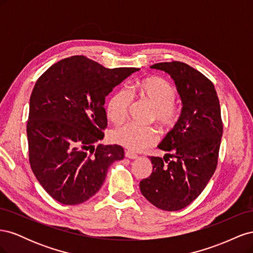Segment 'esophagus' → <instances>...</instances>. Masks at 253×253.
Masks as SVG:
<instances>
[{
  "label": "esophagus",
  "mask_w": 253,
  "mask_h": 253,
  "mask_svg": "<svg viewBox=\"0 0 253 253\" xmlns=\"http://www.w3.org/2000/svg\"><path fill=\"white\" fill-rule=\"evenodd\" d=\"M125 155H126V158H129V159H137V158H138V155H136V154H134L133 152H129V151H126Z\"/></svg>",
  "instance_id": "obj_1"
}]
</instances>
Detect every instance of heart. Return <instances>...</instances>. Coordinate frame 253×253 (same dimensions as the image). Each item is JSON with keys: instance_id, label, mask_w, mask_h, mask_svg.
<instances>
[{"instance_id": "b5f03b06", "label": "heart", "mask_w": 253, "mask_h": 253, "mask_svg": "<svg viewBox=\"0 0 253 253\" xmlns=\"http://www.w3.org/2000/svg\"><path fill=\"white\" fill-rule=\"evenodd\" d=\"M138 96L154 108L152 119L166 129L177 124L180 110L174 102L176 89L170 82L159 77H151L138 82L131 89H120L115 93L108 103L106 114L114 124H121L127 116L132 105V96ZM112 140L134 152L142 151L155 144L158 135L154 127L126 124L116 127L111 134Z\"/></svg>"}]
</instances>
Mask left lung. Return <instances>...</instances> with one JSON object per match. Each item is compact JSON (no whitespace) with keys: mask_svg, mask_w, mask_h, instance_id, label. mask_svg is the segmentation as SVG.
I'll use <instances>...</instances> for the list:
<instances>
[{"mask_svg":"<svg viewBox=\"0 0 253 253\" xmlns=\"http://www.w3.org/2000/svg\"><path fill=\"white\" fill-rule=\"evenodd\" d=\"M171 76L182 103L177 124L150 157L152 174L142 179V195L157 208L178 211L200 195L215 172L223 124L213 83L190 65L173 61L152 65Z\"/></svg>","mask_w":253,"mask_h":253,"instance_id":"8db88e82","label":"left lung"}]
</instances>
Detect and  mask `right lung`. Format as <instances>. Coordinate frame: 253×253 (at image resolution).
Masks as SVG:
<instances>
[{
  "label": "right lung",
  "mask_w": 253,
  "mask_h": 253,
  "mask_svg": "<svg viewBox=\"0 0 253 253\" xmlns=\"http://www.w3.org/2000/svg\"><path fill=\"white\" fill-rule=\"evenodd\" d=\"M139 68H105L83 56L51 65L38 79L29 101V163L57 202L78 205L103 185L109 167L125 157L118 144L95 147L106 127L105 97Z\"/></svg>",
  "instance_id": "obj_1"
}]
</instances>
